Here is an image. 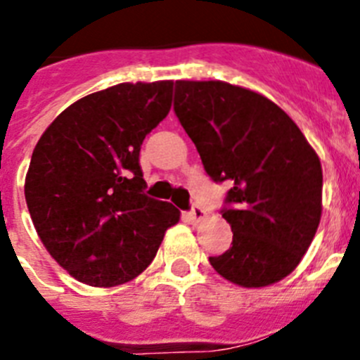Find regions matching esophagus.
Instances as JSON below:
<instances>
[{"label":"esophagus","instance_id":"34e87169","mask_svg":"<svg viewBox=\"0 0 360 360\" xmlns=\"http://www.w3.org/2000/svg\"><path fill=\"white\" fill-rule=\"evenodd\" d=\"M204 217H206V211H204L202 207H199V206H195V207H193V210L190 211V213H188V218H190V220L193 221V224L200 221Z\"/></svg>","mask_w":360,"mask_h":360}]
</instances>
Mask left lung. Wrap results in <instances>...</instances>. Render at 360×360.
Instances as JSON below:
<instances>
[{"label":"left lung","mask_w":360,"mask_h":360,"mask_svg":"<svg viewBox=\"0 0 360 360\" xmlns=\"http://www.w3.org/2000/svg\"><path fill=\"white\" fill-rule=\"evenodd\" d=\"M174 112L213 181H229L221 217L233 247L210 257L218 275L264 288L300 264L321 220L316 150L263 94L226 82H176Z\"/></svg>","instance_id":"1"}]
</instances>
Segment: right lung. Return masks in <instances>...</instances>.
<instances>
[{
  "label": "right lung",
  "instance_id": "1",
  "mask_svg": "<svg viewBox=\"0 0 360 360\" xmlns=\"http://www.w3.org/2000/svg\"><path fill=\"white\" fill-rule=\"evenodd\" d=\"M174 82L119 83L63 110L42 133L25 197L40 241L76 281L139 277L181 211L143 193L140 147L169 115Z\"/></svg>",
  "mask_w": 360,
  "mask_h": 360
}]
</instances>
